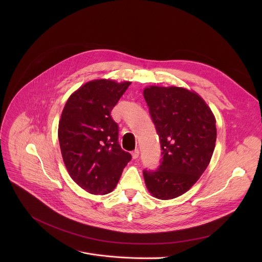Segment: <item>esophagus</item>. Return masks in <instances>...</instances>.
Masks as SVG:
<instances>
[{
    "label": "esophagus",
    "instance_id": "34e87169",
    "mask_svg": "<svg viewBox=\"0 0 262 262\" xmlns=\"http://www.w3.org/2000/svg\"><path fill=\"white\" fill-rule=\"evenodd\" d=\"M139 154H140L139 149L133 150V152H132V157H133V159H137V158H138V157H139Z\"/></svg>",
    "mask_w": 262,
    "mask_h": 262
}]
</instances>
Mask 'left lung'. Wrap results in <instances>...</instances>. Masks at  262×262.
I'll use <instances>...</instances> for the list:
<instances>
[{
    "mask_svg": "<svg viewBox=\"0 0 262 262\" xmlns=\"http://www.w3.org/2000/svg\"><path fill=\"white\" fill-rule=\"evenodd\" d=\"M143 95L162 150L158 169L143 171L145 185L154 198L175 199L207 169L216 140L215 118L196 92L182 87L148 86Z\"/></svg>",
    "mask_w": 262,
    "mask_h": 262,
    "instance_id": "8db88e82",
    "label": "left lung"
}]
</instances>
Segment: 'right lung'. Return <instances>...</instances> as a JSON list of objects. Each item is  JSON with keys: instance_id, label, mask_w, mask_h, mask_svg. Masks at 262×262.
I'll return each instance as SVG.
<instances>
[{"instance_id": "right-lung-1", "label": "right lung", "mask_w": 262, "mask_h": 262, "mask_svg": "<svg viewBox=\"0 0 262 262\" xmlns=\"http://www.w3.org/2000/svg\"><path fill=\"white\" fill-rule=\"evenodd\" d=\"M130 81L94 79L68 99L58 125L64 166L72 180L91 194L112 192L132 155L118 142L110 113Z\"/></svg>"}]
</instances>
